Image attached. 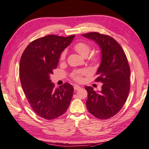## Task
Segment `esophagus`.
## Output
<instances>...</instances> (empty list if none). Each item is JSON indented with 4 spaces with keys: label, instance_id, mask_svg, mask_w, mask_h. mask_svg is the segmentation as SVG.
Listing matches in <instances>:
<instances>
[{
    "label": "esophagus",
    "instance_id": "34e87169",
    "mask_svg": "<svg viewBox=\"0 0 149 149\" xmlns=\"http://www.w3.org/2000/svg\"><path fill=\"white\" fill-rule=\"evenodd\" d=\"M80 89V86H78V85H74V90H79Z\"/></svg>",
    "mask_w": 149,
    "mask_h": 149
}]
</instances>
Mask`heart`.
<instances>
[{"label":"heart","instance_id":"heart-1","mask_svg":"<svg viewBox=\"0 0 149 149\" xmlns=\"http://www.w3.org/2000/svg\"><path fill=\"white\" fill-rule=\"evenodd\" d=\"M74 48L80 55H81L82 56L86 57L90 53L91 49H92V47H91V45L89 43L86 42H79L75 44ZM66 55L67 51H63L61 52V54H60V60H64L65 59V57H66ZM98 57L96 56V55H93V56L91 57V59H92L93 61H96ZM88 70L85 69L76 70H74V71L71 73V77L74 80H76V81H81L83 75L88 74Z\"/></svg>","mask_w":149,"mask_h":149}]
</instances>
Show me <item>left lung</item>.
Listing matches in <instances>:
<instances>
[{
	"mask_svg": "<svg viewBox=\"0 0 149 149\" xmlns=\"http://www.w3.org/2000/svg\"><path fill=\"white\" fill-rule=\"evenodd\" d=\"M95 41L101 49V62L96 82L103 83L96 92L85 86L88 92L86 107L89 113L100 119H108L118 113L124 105L130 89V69L120 45L111 36L97 32L82 34Z\"/></svg>",
	"mask_w": 149,
	"mask_h": 149,
	"instance_id": "obj_1",
	"label": "left lung"
}]
</instances>
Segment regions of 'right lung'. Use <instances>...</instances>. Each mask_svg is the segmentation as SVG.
I'll list each match as a JSON object with an SVG mask.
<instances>
[{"mask_svg": "<svg viewBox=\"0 0 149 149\" xmlns=\"http://www.w3.org/2000/svg\"><path fill=\"white\" fill-rule=\"evenodd\" d=\"M75 35H47L33 40L25 49L19 63L20 81L31 108L39 116L55 119L67 111L74 88L65 83L55 88L49 74L58 65L60 54Z\"/></svg>", "mask_w": 149, "mask_h": 149, "instance_id": "1", "label": "right lung"}]
</instances>
